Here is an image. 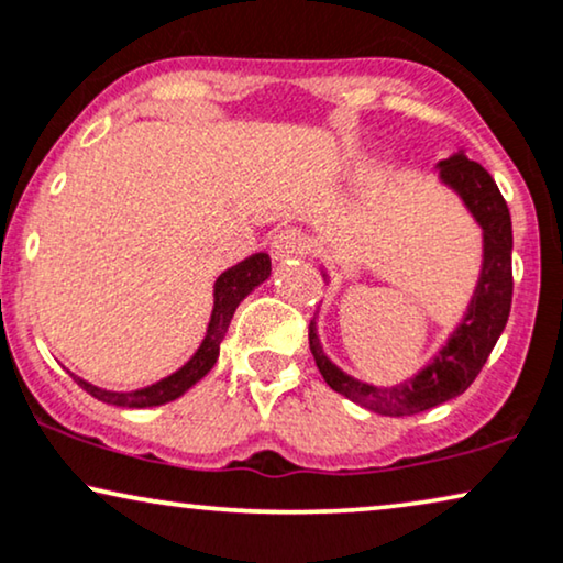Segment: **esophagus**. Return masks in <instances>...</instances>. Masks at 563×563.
Wrapping results in <instances>:
<instances>
[{
	"mask_svg": "<svg viewBox=\"0 0 563 563\" xmlns=\"http://www.w3.org/2000/svg\"><path fill=\"white\" fill-rule=\"evenodd\" d=\"M273 254L275 260H290V257H303L306 254V236L298 229H286L273 239Z\"/></svg>",
	"mask_w": 563,
	"mask_h": 563,
	"instance_id": "obj_1",
	"label": "esophagus"
}]
</instances>
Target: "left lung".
<instances>
[{
	"label": "left lung",
	"mask_w": 563,
	"mask_h": 563,
	"mask_svg": "<svg viewBox=\"0 0 563 563\" xmlns=\"http://www.w3.org/2000/svg\"><path fill=\"white\" fill-rule=\"evenodd\" d=\"M434 169L440 183L459 195L482 229V269L474 296L443 347L404 384L373 386L334 365L321 347L317 319L309 327L311 355L327 386L344 399L386 417L419 415L466 391L505 332L512 306V219L497 183L482 164L471 162L463 148L434 164ZM321 275L329 280L327 269H321Z\"/></svg>",
	"instance_id": "obj_1"
}]
</instances>
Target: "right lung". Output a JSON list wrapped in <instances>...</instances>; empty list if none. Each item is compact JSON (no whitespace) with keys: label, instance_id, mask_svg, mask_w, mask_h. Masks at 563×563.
<instances>
[{"label":"right lung","instance_id":"1","mask_svg":"<svg viewBox=\"0 0 563 563\" xmlns=\"http://www.w3.org/2000/svg\"><path fill=\"white\" fill-rule=\"evenodd\" d=\"M269 269H273V265H269V254L257 252L216 277L213 311H211V321H208L203 342H200V347L195 350V355L187 360L183 368L172 373V376L156 380V384L146 388H136V391H108V388L89 384V380L79 376H74V380H77L87 394H92L97 401L112 404V407L146 409V407H162V404L179 399L187 388H192L200 378L208 376V371L213 368L216 360H219V347L223 336H227L231 319H234L236 306L242 303L244 298L260 286V283L267 280Z\"/></svg>","mask_w":563,"mask_h":563}]
</instances>
